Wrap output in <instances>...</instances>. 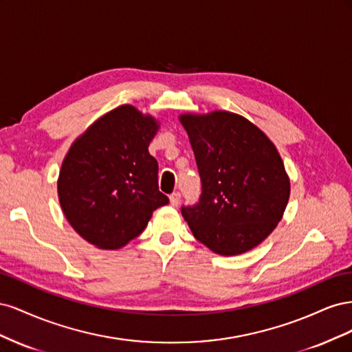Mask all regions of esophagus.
Returning <instances> with one entry per match:
<instances>
[{
  "mask_svg": "<svg viewBox=\"0 0 352 352\" xmlns=\"http://www.w3.org/2000/svg\"><path fill=\"white\" fill-rule=\"evenodd\" d=\"M170 204H172L173 207H177L180 204V194L179 192H173L172 195H170Z\"/></svg>",
  "mask_w": 352,
  "mask_h": 352,
  "instance_id": "34e87169",
  "label": "esophagus"
}]
</instances>
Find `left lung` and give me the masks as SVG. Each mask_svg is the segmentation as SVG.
<instances>
[{
	"label": "left lung",
	"mask_w": 352,
	"mask_h": 352,
	"mask_svg": "<svg viewBox=\"0 0 352 352\" xmlns=\"http://www.w3.org/2000/svg\"><path fill=\"white\" fill-rule=\"evenodd\" d=\"M201 179V195L180 211L194 236L220 255L257 247L280 221L289 199L282 158L257 126L214 111L180 117Z\"/></svg>",
	"instance_id": "obj_1"
}]
</instances>
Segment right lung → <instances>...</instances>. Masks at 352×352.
<instances>
[{
	"mask_svg": "<svg viewBox=\"0 0 352 352\" xmlns=\"http://www.w3.org/2000/svg\"><path fill=\"white\" fill-rule=\"evenodd\" d=\"M157 129L151 116L122 105L95 122L63 162L61 208L95 247H123L141 235L154 210L168 204L158 189V163L148 153Z\"/></svg>",
	"mask_w": 352,
	"mask_h": 352,
	"instance_id": "obj_1",
	"label": "right lung"
}]
</instances>
